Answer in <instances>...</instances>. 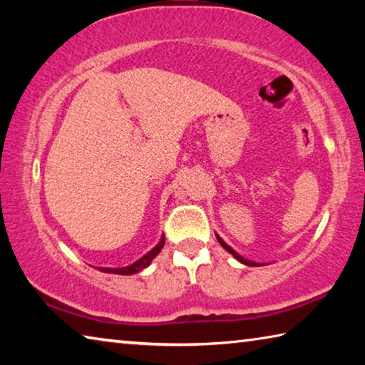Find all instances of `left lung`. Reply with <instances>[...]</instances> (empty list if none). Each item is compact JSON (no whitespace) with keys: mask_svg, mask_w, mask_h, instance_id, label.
Segmentation results:
<instances>
[{"mask_svg":"<svg viewBox=\"0 0 365 365\" xmlns=\"http://www.w3.org/2000/svg\"><path fill=\"white\" fill-rule=\"evenodd\" d=\"M217 240H219V243L222 245V248H225L228 252H230L232 256H235V259H237V261H240V262H242V264H246V265H251V267H257V265H262V264H259V262H252V261H248V259H245V257L240 256L237 251L232 250L230 246H228V245L224 242V240H222V238L219 237V235H217Z\"/></svg>","mask_w":365,"mask_h":365,"instance_id":"8db88e82","label":"left lung"}]
</instances>
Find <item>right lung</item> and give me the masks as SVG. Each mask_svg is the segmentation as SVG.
<instances>
[{"label": "right lung", "mask_w": 365, "mask_h": 365, "mask_svg": "<svg viewBox=\"0 0 365 365\" xmlns=\"http://www.w3.org/2000/svg\"><path fill=\"white\" fill-rule=\"evenodd\" d=\"M165 243V237L160 238V242L154 246V248L146 252V255L143 257H140L137 262H133L130 265H127V267H120V269H113V267H98V270L101 272H106V274H119V275H132V274H137V272L146 269L148 265L151 264V261L154 257H156L159 255V251L163 250V246Z\"/></svg>", "instance_id": "obj_1"}]
</instances>
